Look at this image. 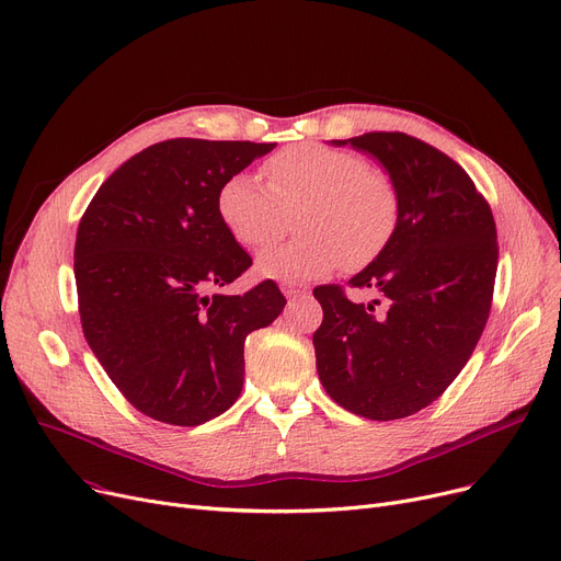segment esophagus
<instances>
[{"label": "esophagus", "mask_w": 561, "mask_h": 561, "mask_svg": "<svg viewBox=\"0 0 561 561\" xmlns=\"http://www.w3.org/2000/svg\"><path fill=\"white\" fill-rule=\"evenodd\" d=\"M282 290H284L286 298H300V296L307 294V286L296 284V282H284V284H282Z\"/></svg>", "instance_id": "obj_1"}]
</instances>
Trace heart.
<instances>
[{"instance_id":"1","label":"heart","mask_w":561,"mask_h":561,"mask_svg":"<svg viewBox=\"0 0 561 561\" xmlns=\"http://www.w3.org/2000/svg\"><path fill=\"white\" fill-rule=\"evenodd\" d=\"M263 174L267 185L245 172L231 174L215 194L222 227L250 250L273 240L286 213L299 208L294 227L300 233L256 256L261 277L302 282L339 265L355 273L378 261L397 236L399 187L355 151L294 144L267 158Z\"/></svg>"}]
</instances>
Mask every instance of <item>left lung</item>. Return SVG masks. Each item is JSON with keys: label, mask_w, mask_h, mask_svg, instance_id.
I'll return each instance as SVG.
<instances>
[{"label": "left lung", "mask_w": 561, "mask_h": 561, "mask_svg": "<svg viewBox=\"0 0 561 561\" xmlns=\"http://www.w3.org/2000/svg\"><path fill=\"white\" fill-rule=\"evenodd\" d=\"M334 144L378 158L399 187L401 220L385 254L348 282L376 300L353 302L339 284L313 288L323 307L316 369L341 408L401 420L445 392L489 321L495 220L466 169L417 137L367 133Z\"/></svg>", "instance_id": "1"}]
</instances>
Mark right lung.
I'll return each mask as SVG.
<instances>
[{"instance_id": "obj_1", "label": "right lung", "mask_w": 561, "mask_h": 561, "mask_svg": "<svg viewBox=\"0 0 561 561\" xmlns=\"http://www.w3.org/2000/svg\"><path fill=\"white\" fill-rule=\"evenodd\" d=\"M273 149L153 144L121 164L82 215L76 284L87 344L146 417L199 426L222 415L240 397L245 336L286 305L273 279L208 296L252 265L217 217V187Z\"/></svg>"}]
</instances>
